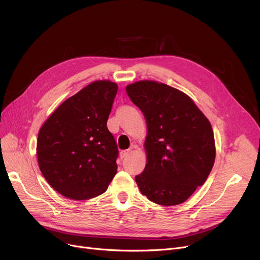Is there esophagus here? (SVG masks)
Instances as JSON below:
<instances>
[{
	"label": "esophagus",
	"instance_id": "1",
	"mask_svg": "<svg viewBox=\"0 0 260 260\" xmlns=\"http://www.w3.org/2000/svg\"><path fill=\"white\" fill-rule=\"evenodd\" d=\"M128 154H129V149H124V151H121L120 152V158L121 159L125 158L126 156H128Z\"/></svg>",
	"mask_w": 260,
	"mask_h": 260
}]
</instances>
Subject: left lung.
<instances>
[{"label": "left lung", "instance_id": "8db88e82", "mask_svg": "<svg viewBox=\"0 0 260 260\" xmlns=\"http://www.w3.org/2000/svg\"><path fill=\"white\" fill-rule=\"evenodd\" d=\"M147 124V163L135 177L142 195L161 206L184 202L201 186L215 161L210 121L184 92L155 81L126 87Z\"/></svg>", "mask_w": 260, "mask_h": 260}]
</instances>
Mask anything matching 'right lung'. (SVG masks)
Instances as JSON below:
<instances>
[{
  "mask_svg": "<svg viewBox=\"0 0 260 260\" xmlns=\"http://www.w3.org/2000/svg\"><path fill=\"white\" fill-rule=\"evenodd\" d=\"M117 91L114 82H92L65 100L41 127L39 168L62 196L74 200L99 196L115 177L119 151L106 122Z\"/></svg>",
  "mask_w": 260,
  "mask_h": 260,
  "instance_id": "obj_1",
  "label": "right lung"
}]
</instances>
